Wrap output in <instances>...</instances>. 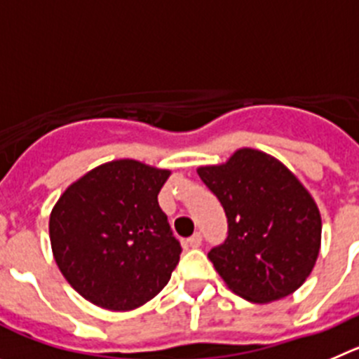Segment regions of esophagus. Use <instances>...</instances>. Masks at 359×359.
<instances>
[{
    "mask_svg": "<svg viewBox=\"0 0 359 359\" xmlns=\"http://www.w3.org/2000/svg\"><path fill=\"white\" fill-rule=\"evenodd\" d=\"M200 243H202V234H200V232H195L191 238H187V240H186V245H187V247H191V248L200 247Z\"/></svg>",
    "mask_w": 359,
    "mask_h": 359,
    "instance_id": "34e87169",
    "label": "esophagus"
}]
</instances>
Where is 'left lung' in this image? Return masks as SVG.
Segmentation results:
<instances>
[{
  "instance_id": "obj_1",
  "label": "left lung",
  "mask_w": 359,
  "mask_h": 359,
  "mask_svg": "<svg viewBox=\"0 0 359 359\" xmlns=\"http://www.w3.org/2000/svg\"><path fill=\"white\" fill-rule=\"evenodd\" d=\"M229 224L209 259L229 290L266 304L299 290L316 263L322 218L315 200L279 159L240 148L225 163L200 166Z\"/></svg>"
}]
</instances>
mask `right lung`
Masks as SVG:
<instances>
[{"label":"right lung","mask_w":359,"mask_h":359,"mask_svg":"<svg viewBox=\"0 0 359 359\" xmlns=\"http://www.w3.org/2000/svg\"><path fill=\"white\" fill-rule=\"evenodd\" d=\"M170 175L140 161H111L67 186L53 205L55 263L91 304L130 311L168 284L182 252L157 202Z\"/></svg>","instance_id":"add662e5"}]
</instances>
